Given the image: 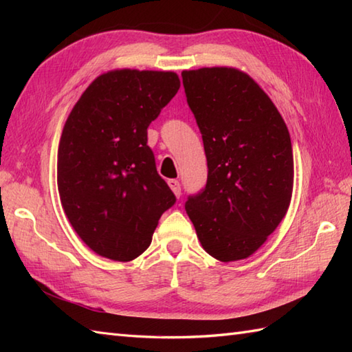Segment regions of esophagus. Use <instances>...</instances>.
<instances>
[{
    "label": "esophagus",
    "mask_w": 352,
    "mask_h": 352,
    "mask_svg": "<svg viewBox=\"0 0 352 352\" xmlns=\"http://www.w3.org/2000/svg\"><path fill=\"white\" fill-rule=\"evenodd\" d=\"M168 186L170 188V190L174 192V195L177 198H180V195H182V184H180V182H178V180H168Z\"/></svg>",
    "instance_id": "obj_1"
}]
</instances>
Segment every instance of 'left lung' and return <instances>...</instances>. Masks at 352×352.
<instances>
[{
	"label": "left lung",
	"instance_id": "obj_1",
	"mask_svg": "<svg viewBox=\"0 0 352 352\" xmlns=\"http://www.w3.org/2000/svg\"><path fill=\"white\" fill-rule=\"evenodd\" d=\"M182 77L208 168L206 188L188 198L186 212L212 257L246 258L287 213L294 189L289 130L248 74L201 68Z\"/></svg>",
	"mask_w": 352,
	"mask_h": 352
}]
</instances>
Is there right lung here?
Returning a JSON list of instances; mask_svg holds the SVG:
<instances>
[{
  "instance_id": "right-lung-1",
  "label": "right lung",
  "mask_w": 352,
  "mask_h": 352,
  "mask_svg": "<svg viewBox=\"0 0 352 352\" xmlns=\"http://www.w3.org/2000/svg\"><path fill=\"white\" fill-rule=\"evenodd\" d=\"M178 89L180 78L170 71H110L89 85L66 119L58 193L72 228L102 257H139L160 216L175 204L146 130Z\"/></svg>"
}]
</instances>
